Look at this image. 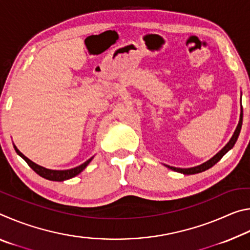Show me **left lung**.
Returning <instances> with one entry per match:
<instances>
[{
    "instance_id": "1",
    "label": "left lung",
    "mask_w": 250,
    "mask_h": 250,
    "mask_svg": "<svg viewBox=\"0 0 250 250\" xmlns=\"http://www.w3.org/2000/svg\"><path fill=\"white\" fill-rule=\"evenodd\" d=\"M242 125H243V105H242V99H240V116H239V121H238V125L236 126V130L234 134L231 135L230 140L227 142V145L223 147V149L218 152V153L215 154L213 158L209 159L208 161H206V162L200 164V166L197 167H188V168H181V167H170V166H167V164H164L167 168H170L172 171H175V172H179L182 173V174L184 175H192V174H196V173H201V172H204L206 170H208L211 167H214L215 164H216L219 160H221L224 155H225L228 151L232 149V146H235V143L237 141V139L239 137V133H240V130H242Z\"/></svg>"
}]
</instances>
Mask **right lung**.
I'll return each mask as SVG.
<instances>
[{
	"instance_id": "1",
	"label": "right lung",
	"mask_w": 250,
	"mask_h": 250,
	"mask_svg": "<svg viewBox=\"0 0 250 250\" xmlns=\"http://www.w3.org/2000/svg\"><path fill=\"white\" fill-rule=\"evenodd\" d=\"M14 149L16 151V153H18L21 158L24 159L25 162H26L29 166V167H32L33 170L35 171L40 176L44 177V179H46V180L57 181V182L69 180V179H71V177H75L76 175H78L79 173L83 172L84 168H86L88 164L91 162V160L94 159V156H92V158H90L89 160H87L86 162H83V164H80V166L76 167L74 168H69V170H50V168H46L44 167L39 166V164H36L35 162H33V161L26 158V156H25L15 146H14Z\"/></svg>"
}]
</instances>
